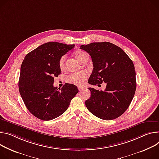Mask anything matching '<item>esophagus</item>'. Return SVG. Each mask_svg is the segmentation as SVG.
<instances>
[{
    "label": "esophagus",
    "instance_id": "esophagus-1",
    "mask_svg": "<svg viewBox=\"0 0 159 159\" xmlns=\"http://www.w3.org/2000/svg\"><path fill=\"white\" fill-rule=\"evenodd\" d=\"M84 88H82V87H79L78 88V89H79V91L80 92V91H82L83 90H84Z\"/></svg>",
    "mask_w": 159,
    "mask_h": 159
}]
</instances>
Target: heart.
<instances>
[{
	"label": "heart",
	"mask_w": 159,
	"mask_h": 159,
	"mask_svg": "<svg viewBox=\"0 0 159 159\" xmlns=\"http://www.w3.org/2000/svg\"><path fill=\"white\" fill-rule=\"evenodd\" d=\"M86 54H88L85 52L79 51L75 53V57L79 61H80ZM65 60V56H62L60 60L59 66L61 69H63L64 68ZM88 77V74L87 73V71H80L78 72H75V73L69 75L66 77V81L68 83L74 84L75 85L80 86L83 85V84L84 83V81L87 79Z\"/></svg>",
	"instance_id": "b5f03b06"
}]
</instances>
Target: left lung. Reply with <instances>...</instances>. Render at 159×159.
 Wrapping results in <instances>:
<instances>
[{
  "label": "left lung",
  "instance_id": "8db88e82",
  "mask_svg": "<svg viewBox=\"0 0 159 159\" xmlns=\"http://www.w3.org/2000/svg\"><path fill=\"white\" fill-rule=\"evenodd\" d=\"M80 49L91 56L93 70L88 83H106L105 91L88 89L91 98L85 104L96 117L106 120L120 117L131 104L136 89L133 61L119 47L108 42L82 45Z\"/></svg>",
  "mask_w": 159,
  "mask_h": 159
}]
</instances>
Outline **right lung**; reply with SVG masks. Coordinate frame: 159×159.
<instances>
[{
	"mask_svg": "<svg viewBox=\"0 0 159 159\" xmlns=\"http://www.w3.org/2000/svg\"><path fill=\"white\" fill-rule=\"evenodd\" d=\"M60 42H47L28 53L23 61L19 91L29 111L42 120L60 116L79 93L77 86L66 83L61 89L54 87V77L61 74V57L74 48Z\"/></svg>",
	"mask_w": 159,
	"mask_h": 159,
	"instance_id": "add662e5",
	"label": "right lung"
}]
</instances>
